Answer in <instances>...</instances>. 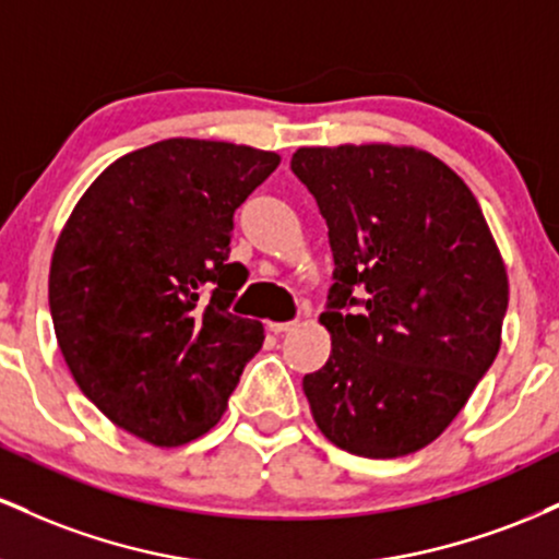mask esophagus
<instances>
[{"label":"esophagus","instance_id":"1","mask_svg":"<svg viewBox=\"0 0 559 559\" xmlns=\"http://www.w3.org/2000/svg\"><path fill=\"white\" fill-rule=\"evenodd\" d=\"M273 333H286V331H294L297 329V320H288V323H271L267 325Z\"/></svg>","mask_w":559,"mask_h":559}]
</instances>
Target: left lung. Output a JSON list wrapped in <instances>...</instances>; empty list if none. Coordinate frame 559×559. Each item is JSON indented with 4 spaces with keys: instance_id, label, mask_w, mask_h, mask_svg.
Listing matches in <instances>:
<instances>
[{
    "instance_id": "8db88e82",
    "label": "left lung",
    "mask_w": 559,
    "mask_h": 559,
    "mask_svg": "<svg viewBox=\"0 0 559 559\" xmlns=\"http://www.w3.org/2000/svg\"><path fill=\"white\" fill-rule=\"evenodd\" d=\"M292 170L333 252L320 316L331 357L301 381L312 418L357 457L418 452L502 344L510 286L484 213L457 173L415 146H301Z\"/></svg>"
}]
</instances>
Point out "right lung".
<instances>
[{
  "instance_id": "obj_1",
  "label": "right lung",
  "mask_w": 559,
  "mask_h": 559,
  "mask_svg": "<svg viewBox=\"0 0 559 559\" xmlns=\"http://www.w3.org/2000/svg\"><path fill=\"white\" fill-rule=\"evenodd\" d=\"M275 152L165 139L115 159L68 217L49 310L70 373L115 426L178 447L226 413L260 320L228 310L247 281L228 262L234 213Z\"/></svg>"
}]
</instances>
